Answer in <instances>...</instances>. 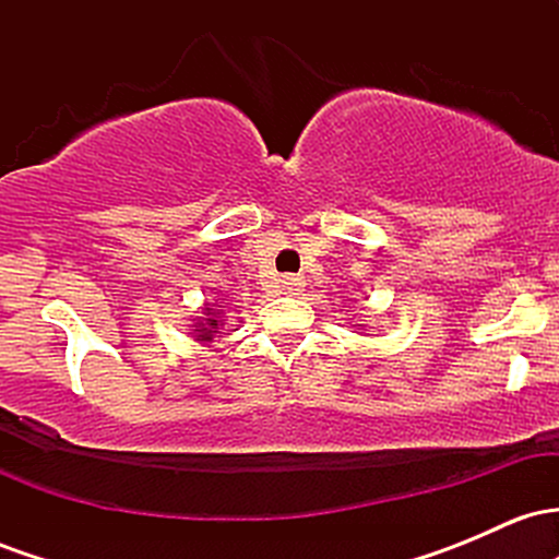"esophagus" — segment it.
Instances as JSON below:
<instances>
[{"label": "esophagus", "mask_w": 559, "mask_h": 559, "mask_svg": "<svg viewBox=\"0 0 559 559\" xmlns=\"http://www.w3.org/2000/svg\"><path fill=\"white\" fill-rule=\"evenodd\" d=\"M281 292H284L286 297H297V294L305 292V278H301V275H284V278H281Z\"/></svg>", "instance_id": "esophagus-1"}]
</instances>
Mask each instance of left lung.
<instances>
[{
	"mask_svg": "<svg viewBox=\"0 0 559 559\" xmlns=\"http://www.w3.org/2000/svg\"><path fill=\"white\" fill-rule=\"evenodd\" d=\"M360 331H365V329H360Z\"/></svg>",
	"mask_w": 559,
	"mask_h": 559,
	"instance_id": "1",
	"label": "left lung"
}]
</instances>
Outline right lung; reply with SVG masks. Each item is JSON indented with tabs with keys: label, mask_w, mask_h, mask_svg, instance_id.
Returning <instances> with one entry per match:
<instances>
[{
	"label": "right lung",
	"mask_w": 559,
	"mask_h": 559,
	"mask_svg": "<svg viewBox=\"0 0 559 559\" xmlns=\"http://www.w3.org/2000/svg\"><path fill=\"white\" fill-rule=\"evenodd\" d=\"M228 301H213V305H204L202 307V316L199 318H194V323L189 325V331H191V336H194V342H199V344H213V338L217 336V329H223V325H226V312H230L228 310Z\"/></svg>",
	"instance_id": "1"
}]
</instances>
